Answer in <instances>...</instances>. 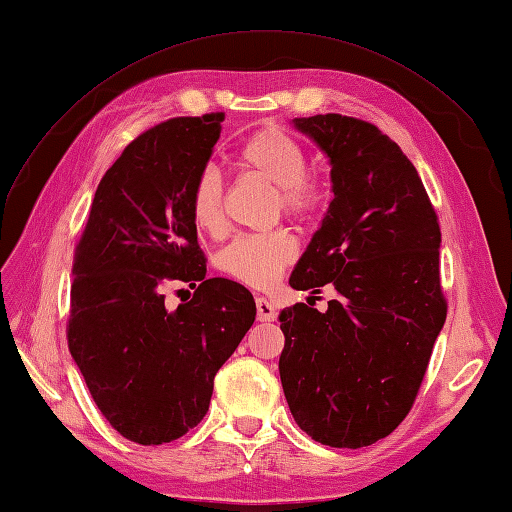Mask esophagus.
<instances>
[{
    "label": "esophagus",
    "mask_w": 512,
    "mask_h": 512,
    "mask_svg": "<svg viewBox=\"0 0 512 512\" xmlns=\"http://www.w3.org/2000/svg\"><path fill=\"white\" fill-rule=\"evenodd\" d=\"M256 316H258L260 322H273L277 318V312H275V307L267 299L258 297L256 299Z\"/></svg>",
    "instance_id": "obj_1"
}]
</instances>
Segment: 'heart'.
<instances>
[{"label": "heart", "mask_w": 512, "mask_h": 512, "mask_svg": "<svg viewBox=\"0 0 512 512\" xmlns=\"http://www.w3.org/2000/svg\"><path fill=\"white\" fill-rule=\"evenodd\" d=\"M235 162L245 175L258 177L275 188V211L294 220H309L322 209V181L307 173L303 145L277 126H267L247 136L235 153ZM222 181L213 170H203L190 194V213L198 230L220 235L224 230ZM299 256V245L286 228L262 235H243L222 254V269L232 280L256 290L271 288L286 267Z\"/></svg>", "instance_id": "obj_1"}]
</instances>
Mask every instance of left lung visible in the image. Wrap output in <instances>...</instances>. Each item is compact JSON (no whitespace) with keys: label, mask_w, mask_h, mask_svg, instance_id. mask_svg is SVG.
Instances as JSON below:
<instances>
[{"label":"left lung","mask_w":512,"mask_h":512,"mask_svg":"<svg viewBox=\"0 0 512 512\" xmlns=\"http://www.w3.org/2000/svg\"><path fill=\"white\" fill-rule=\"evenodd\" d=\"M331 160L333 200L290 275L331 284L327 312L297 303L280 314V378L312 440L369 446L408 416L444 327L440 222L406 153L374 123L337 113L297 117Z\"/></svg>","instance_id":"left-lung-1"}]
</instances>
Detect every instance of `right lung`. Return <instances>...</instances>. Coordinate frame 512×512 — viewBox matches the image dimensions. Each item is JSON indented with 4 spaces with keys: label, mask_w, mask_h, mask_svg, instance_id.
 <instances>
[{
    "label": "right lung",
    "mask_w": 512,
    "mask_h": 512,
    "mask_svg": "<svg viewBox=\"0 0 512 512\" xmlns=\"http://www.w3.org/2000/svg\"><path fill=\"white\" fill-rule=\"evenodd\" d=\"M224 113L175 117L123 149L74 247L68 348L98 410L123 438L173 442L209 410L213 378L256 318L252 292L207 277L190 213ZM170 283L193 299L163 305Z\"/></svg>",
    "instance_id": "right-lung-1"
}]
</instances>
